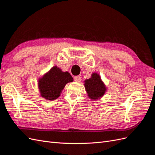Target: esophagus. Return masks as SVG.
<instances>
[{
  "label": "esophagus",
  "instance_id": "obj_1",
  "mask_svg": "<svg viewBox=\"0 0 155 155\" xmlns=\"http://www.w3.org/2000/svg\"><path fill=\"white\" fill-rule=\"evenodd\" d=\"M74 79L75 81L80 82V81H81V77L80 76H75L74 78Z\"/></svg>",
  "mask_w": 155,
  "mask_h": 155
}]
</instances>
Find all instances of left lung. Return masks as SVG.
<instances>
[{
	"mask_svg": "<svg viewBox=\"0 0 155 155\" xmlns=\"http://www.w3.org/2000/svg\"><path fill=\"white\" fill-rule=\"evenodd\" d=\"M85 88L88 96L92 100H97L105 94L107 87L102 81L100 76L97 73H92L91 78L84 81Z\"/></svg>",
	"mask_w": 155,
	"mask_h": 155,
	"instance_id": "obj_1",
	"label": "left lung"
}]
</instances>
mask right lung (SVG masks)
<instances>
[{"instance_id": "add662e5", "label": "right lung", "mask_w": 155, "mask_h": 155, "mask_svg": "<svg viewBox=\"0 0 155 155\" xmlns=\"http://www.w3.org/2000/svg\"><path fill=\"white\" fill-rule=\"evenodd\" d=\"M74 79L68 72L54 66L38 80V88L41 97L45 100H54L58 98L66 84Z\"/></svg>"}]
</instances>
